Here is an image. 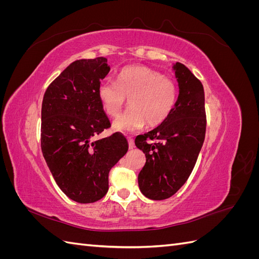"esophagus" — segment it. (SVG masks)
Returning a JSON list of instances; mask_svg holds the SVG:
<instances>
[{"instance_id": "obj_1", "label": "esophagus", "mask_w": 259, "mask_h": 259, "mask_svg": "<svg viewBox=\"0 0 259 259\" xmlns=\"http://www.w3.org/2000/svg\"><path fill=\"white\" fill-rule=\"evenodd\" d=\"M127 140H128V147H130V149L134 148L135 144H134V139H133V137H127Z\"/></svg>"}]
</instances>
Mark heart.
I'll use <instances>...</instances> for the list:
<instances>
[{
    "instance_id": "heart-1",
    "label": "heart",
    "mask_w": 259,
    "mask_h": 259,
    "mask_svg": "<svg viewBox=\"0 0 259 259\" xmlns=\"http://www.w3.org/2000/svg\"><path fill=\"white\" fill-rule=\"evenodd\" d=\"M97 92L101 106L110 116L119 114L128 98L131 108L113 122V127L121 132H134L145 123L148 126L160 125L173 112L178 97L173 80L142 66L122 69L116 83L105 80Z\"/></svg>"
}]
</instances>
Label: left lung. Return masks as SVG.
<instances>
[{
	"mask_svg": "<svg viewBox=\"0 0 259 259\" xmlns=\"http://www.w3.org/2000/svg\"><path fill=\"white\" fill-rule=\"evenodd\" d=\"M179 94L173 112L158 127L138 135L135 145L146 155L139 189L151 200L168 199L189 178L205 138L204 89L185 65L173 66ZM153 140L155 143H149Z\"/></svg>",
	"mask_w": 259,
	"mask_h": 259,
	"instance_id": "8db88e82",
	"label": "left lung"
}]
</instances>
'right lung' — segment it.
<instances>
[{"label":"right lung","mask_w":259,"mask_h":259,"mask_svg":"<svg viewBox=\"0 0 259 259\" xmlns=\"http://www.w3.org/2000/svg\"><path fill=\"white\" fill-rule=\"evenodd\" d=\"M109 71L105 57L75 60L50 84L43 97V156L60 190L79 203L105 197L109 171L128 149L126 138L117 132L93 140L111 125L97 92Z\"/></svg>","instance_id":"add662e5"}]
</instances>
